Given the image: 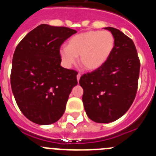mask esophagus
Listing matches in <instances>:
<instances>
[{
  "mask_svg": "<svg viewBox=\"0 0 156 156\" xmlns=\"http://www.w3.org/2000/svg\"><path fill=\"white\" fill-rule=\"evenodd\" d=\"M80 76H81V74H80V73H79L77 74V76H76L77 80H78V81H79V80H80Z\"/></svg>",
  "mask_w": 156,
  "mask_h": 156,
  "instance_id": "34e87169",
  "label": "esophagus"
}]
</instances>
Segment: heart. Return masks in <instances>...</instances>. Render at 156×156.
Wrapping results in <instances>:
<instances>
[{"mask_svg":"<svg viewBox=\"0 0 156 156\" xmlns=\"http://www.w3.org/2000/svg\"><path fill=\"white\" fill-rule=\"evenodd\" d=\"M115 46L113 34L108 30H90L74 36L68 47L60 49L62 62L66 68L76 62L80 55V64L88 70L100 68L108 60Z\"/></svg>","mask_w":156,"mask_h":156,"instance_id":"obj_1","label":"heart"}]
</instances>
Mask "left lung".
<instances>
[{
    "label": "left lung",
    "mask_w": 156,
    "mask_h": 156,
    "mask_svg": "<svg viewBox=\"0 0 156 156\" xmlns=\"http://www.w3.org/2000/svg\"><path fill=\"white\" fill-rule=\"evenodd\" d=\"M105 30L115 38L111 55L100 68L83 74L79 82L87 115L99 123L113 122L127 112L137 94L140 66L133 41L113 27Z\"/></svg>",
    "instance_id": "1"
}]
</instances>
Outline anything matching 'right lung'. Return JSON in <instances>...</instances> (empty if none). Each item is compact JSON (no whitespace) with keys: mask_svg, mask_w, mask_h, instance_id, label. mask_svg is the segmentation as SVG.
<instances>
[{"mask_svg":"<svg viewBox=\"0 0 156 156\" xmlns=\"http://www.w3.org/2000/svg\"><path fill=\"white\" fill-rule=\"evenodd\" d=\"M76 33L65 27L41 24L19 43L14 52L11 86L23 115L32 122L48 125L64 113L76 71L65 69L60 48Z\"/></svg>","mask_w":156,"mask_h":156,"instance_id":"right-lung-1","label":"right lung"}]
</instances>
